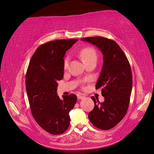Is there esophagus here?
I'll return each instance as SVG.
<instances>
[{
    "instance_id": "esophagus-1",
    "label": "esophagus",
    "mask_w": 154,
    "mask_h": 154,
    "mask_svg": "<svg viewBox=\"0 0 154 154\" xmlns=\"http://www.w3.org/2000/svg\"><path fill=\"white\" fill-rule=\"evenodd\" d=\"M84 98H85V96H82L81 95H77L78 99H83Z\"/></svg>"
}]
</instances>
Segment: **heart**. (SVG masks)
<instances>
[{
    "label": "heart",
    "mask_w": 154,
    "mask_h": 154,
    "mask_svg": "<svg viewBox=\"0 0 154 154\" xmlns=\"http://www.w3.org/2000/svg\"><path fill=\"white\" fill-rule=\"evenodd\" d=\"M80 57L84 63H86L92 59H97V53L94 49L91 47H85L80 51ZM69 65V59L66 58L64 61V68L67 69Z\"/></svg>",
    "instance_id": "b5f03b06"
}]
</instances>
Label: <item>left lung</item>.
I'll list each match as a JSON object with an SVG mask.
<instances>
[{"instance_id": "obj_1", "label": "left lung", "mask_w": 154, "mask_h": 154, "mask_svg": "<svg viewBox=\"0 0 154 154\" xmlns=\"http://www.w3.org/2000/svg\"><path fill=\"white\" fill-rule=\"evenodd\" d=\"M97 46L103 55V64L95 89H101L105 100L94 97L95 106L88 117L92 124L108 130L122 121L127 113L132 89V73L127 57L116 41L101 37L82 38Z\"/></svg>"}]
</instances>
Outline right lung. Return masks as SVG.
I'll list each match as a JSON object with an SVG mask.
<instances>
[{
    "label": "right lung",
    "instance_id": "add662e5",
    "mask_svg": "<svg viewBox=\"0 0 154 154\" xmlns=\"http://www.w3.org/2000/svg\"><path fill=\"white\" fill-rule=\"evenodd\" d=\"M78 39H60L39 46L31 57L26 74L25 85L32 115L48 133L59 135L70 124L69 112L77 96L57 95V81L63 79L66 51Z\"/></svg>",
    "mask_w": 154,
    "mask_h": 154
}]
</instances>
